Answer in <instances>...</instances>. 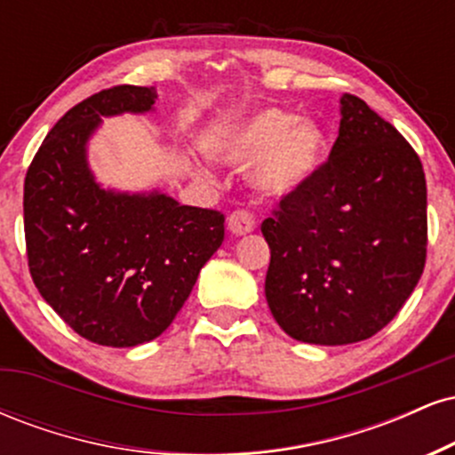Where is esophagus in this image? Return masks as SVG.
Instances as JSON below:
<instances>
[{
  "mask_svg": "<svg viewBox=\"0 0 455 455\" xmlns=\"http://www.w3.org/2000/svg\"><path fill=\"white\" fill-rule=\"evenodd\" d=\"M227 224H228V231H231L233 235H248L254 228L252 216H250L245 210L233 212L231 216L227 218Z\"/></svg>",
  "mask_w": 455,
  "mask_h": 455,
  "instance_id": "1",
  "label": "esophagus"
}]
</instances>
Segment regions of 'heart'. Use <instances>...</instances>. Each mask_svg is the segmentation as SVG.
Wrapping results in <instances>:
<instances>
[{"label":"heart","instance_id":"obj_1","mask_svg":"<svg viewBox=\"0 0 455 455\" xmlns=\"http://www.w3.org/2000/svg\"><path fill=\"white\" fill-rule=\"evenodd\" d=\"M327 132L312 119H299L282 108H265L213 145V154L233 166H250L252 184L267 196H289L301 190L327 160Z\"/></svg>","mask_w":455,"mask_h":455}]
</instances>
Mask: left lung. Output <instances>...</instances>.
Masks as SVG:
<instances>
[{"label": "left lung", "instance_id": "obj_1", "mask_svg": "<svg viewBox=\"0 0 455 455\" xmlns=\"http://www.w3.org/2000/svg\"><path fill=\"white\" fill-rule=\"evenodd\" d=\"M329 160L260 224L265 297L291 338L340 347L372 338L424 274L426 175L406 139L362 98H340Z\"/></svg>", "mask_w": 455, "mask_h": 455}]
</instances>
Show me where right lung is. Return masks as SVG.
<instances>
[{"label":"right lung","instance_id":"obj_1","mask_svg":"<svg viewBox=\"0 0 455 455\" xmlns=\"http://www.w3.org/2000/svg\"><path fill=\"white\" fill-rule=\"evenodd\" d=\"M156 100V87L93 93L55 124L25 177L36 289L66 325L102 347L158 338L224 239L220 212L181 205L160 190H111L92 173L87 143L102 117L149 113Z\"/></svg>","mask_w":455,"mask_h":455}]
</instances>
